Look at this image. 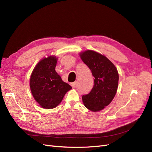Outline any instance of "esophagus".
Returning <instances> with one entry per match:
<instances>
[{
    "label": "esophagus",
    "instance_id": "esophagus-1",
    "mask_svg": "<svg viewBox=\"0 0 152 152\" xmlns=\"http://www.w3.org/2000/svg\"><path fill=\"white\" fill-rule=\"evenodd\" d=\"M70 85H71V86H72V87H75V85H76V82H74L71 83Z\"/></svg>",
    "mask_w": 152,
    "mask_h": 152
}]
</instances>
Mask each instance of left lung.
<instances>
[{
  "mask_svg": "<svg viewBox=\"0 0 152 152\" xmlns=\"http://www.w3.org/2000/svg\"><path fill=\"white\" fill-rule=\"evenodd\" d=\"M79 55L94 77L92 89L89 94L82 96L83 103L92 112L101 111L111 102L116 94L118 70L107 57L96 51L86 50Z\"/></svg>",
  "mask_w": 152,
  "mask_h": 152,
  "instance_id": "left-lung-1",
  "label": "left lung"
}]
</instances>
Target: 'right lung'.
Here are the masks:
<instances>
[{
  "label": "right lung",
  "mask_w": 152,
  "mask_h": 152,
  "mask_svg": "<svg viewBox=\"0 0 152 152\" xmlns=\"http://www.w3.org/2000/svg\"><path fill=\"white\" fill-rule=\"evenodd\" d=\"M58 58L49 56L41 59L31 74L29 86L35 101L45 109L56 107L72 87L62 80L55 71Z\"/></svg>",
  "instance_id": "add662e5"
}]
</instances>
